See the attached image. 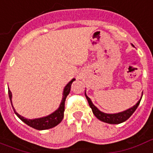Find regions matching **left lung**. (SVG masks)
Returning <instances> with one entry per match:
<instances>
[{
    "label": "left lung",
    "instance_id": "obj_1",
    "mask_svg": "<svg viewBox=\"0 0 153 153\" xmlns=\"http://www.w3.org/2000/svg\"><path fill=\"white\" fill-rule=\"evenodd\" d=\"M85 96L86 98L88 100V104L90 105V107H91V110L93 112L94 115L96 116V117L98 118L100 121H102L104 123H109V124H119V123H122L123 122H125L126 120L128 119L129 117H131V115L133 114L135 110H136L137 107L139 106L140 103V100L141 99L138 101L136 105L133 106L132 108H129L127 110H126V111H123L122 113H118V114H105V113H103V112L100 111L99 109L95 106V105L92 104L91 102V99L89 98V97L86 95L85 92ZM143 96V95H142Z\"/></svg>",
    "mask_w": 153,
    "mask_h": 153
}]
</instances>
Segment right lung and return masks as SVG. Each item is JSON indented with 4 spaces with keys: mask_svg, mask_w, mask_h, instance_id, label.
<instances>
[{
    "mask_svg": "<svg viewBox=\"0 0 153 153\" xmlns=\"http://www.w3.org/2000/svg\"><path fill=\"white\" fill-rule=\"evenodd\" d=\"M74 79L71 80V82L68 83L67 85L65 87V89H64V91H63V98H62V103L60 105V107L58 108V109H56V111L50 115H48L47 117H40V118H36V119H27V118H24V117L19 115L18 113H17L14 108H13V105L12 107L13 108V111L15 113L17 116L22 120L23 123H25L27 125L30 126V127H32L34 129H36V130H47V129L53 128L54 126H56V125H58L61 122L63 119L64 117V111H65V101L66 97L70 93L71 91V88L72 82L74 81ZM8 93H9V97H10V102H11V105H12V101H11V98H12V93L11 91L9 89L8 90Z\"/></svg>",
    "mask_w": 153,
    "mask_h": 153,
    "instance_id": "1",
    "label": "right lung"
}]
</instances>
